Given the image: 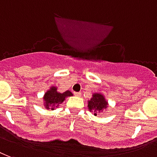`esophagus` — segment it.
<instances>
[{
  "mask_svg": "<svg viewBox=\"0 0 157 157\" xmlns=\"http://www.w3.org/2000/svg\"><path fill=\"white\" fill-rule=\"evenodd\" d=\"M74 94H75V95L78 96V97H80V96H81V93H80V92H74Z\"/></svg>",
  "mask_w": 157,
  "mask_h": 157,
  "instance_id": "1",
  "label": "esophagus"
}]
</instances>
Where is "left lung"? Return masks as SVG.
I'll return each mask as SVG.
<instances>
[{
	"label": "left lung",
	"mask_w": 157,
	"mask_h": 157,
	"mask_svg": "<svg viewBox=\"0 0 157 157\" xmlns=\"http://www.w3.org/2000/svg\"><path fill=\"white\" fill-rule=\"evenodd\" d=\"M107 105L108 102L106 101L105 96L99 93H94L92 98L88 101L89 110L94 113L95 116L101 114L107 108Z\"/></svg>",
	"instance_id": "left-lung-1"
}]
</instances>
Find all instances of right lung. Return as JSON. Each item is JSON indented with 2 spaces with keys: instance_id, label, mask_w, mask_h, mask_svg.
<instances>
[{
  "instance_id": "add662e5",
  "label": "right lung",
  "mask_w": 157,
  "mask_h": 157,
  "mask_svg": "<svg viewBox=\"0 0 157 157\" xmlns=\"http://www.w3.org/2000/svg\"><path fill=\"white\" fill-rule=\"evenodd\" d=\"M70 96H73V94L69 90H67L64 93H60L58 91L57 87L52 86L45 93L43 96L44 106L47 109L53 110L55 108H58L59 105H61L67 97Z\"/></svg>"
}]
</instances>
